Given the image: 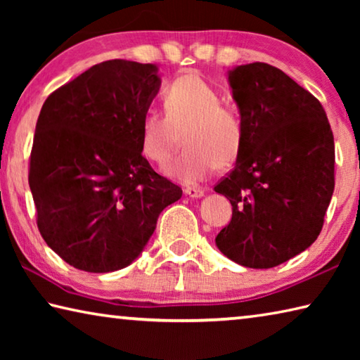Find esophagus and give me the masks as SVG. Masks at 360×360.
<instances>
[{
  "instance_id": "esophagus-1",
  "label": "esophagus",
  "mask_w": 360,
  "mask_h": 360,
  "mask_svg": "<svg viewBox=\"0 0 360 360\" xmlns=\"http://www.w3.org/2000/svg\"><path fill=\"white\" fill-rule=\"evenodd\" d=\"M184 193L191 198H200V197H203V195H205L202 188H197V187H187V188H184Z\"/></svg>"
}]
</instances>
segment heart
Masks as SVG:
<instances>
[{"mask_svg":"<svg viewBox=\"0 0 360 360\" xmlns=\"http://www.w3.org/2000/svg\"><path fill=\"white\" fill-rule=\"evenodd\" d=\"M165 114L149 111L139 124V146L149 162L163 167L184 133L186 149L168 163L165 173L182 184H198L217 165L235 163L245 143V119L224 95L195 71L181 75L163 92Z\"/></svg>","mask_w":360,"mask_h":360,"instance_id":"heart-1","label":"heart"}]
</instances>
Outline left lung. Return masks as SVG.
<instances>
[{
  "instance_id": "8db88e82",
  "label": "left lung",
  "mask_w": 360,
  "mask_h": 360,
  "mask_svg": "<svg viewBox=\"0 0 360 360\" xmlns=\"http://www.w3.org/2000/svg\"><path fill=\"white\" fill-rule=\"evenodd\" d=\"M245 119L236 165L214 186L231 203L216 245L243 266L273 268L318 238L335 187V144L319 100L275 66L229 72Z\"/></svg>"
}]
</instances>
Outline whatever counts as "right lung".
Listing matches in <instances>:
<instances>
[{
  "label": "right lung",
  "instance_id": "right-lung-1",
  "mask_svg": "<svg viewBox=\"0 0 360 360\" xmlns=\"http://www.w3.org/2000/svg\"><path fill=\"white\" fill-rule=\"evenodd\" d=\"M160 87L157 66L108 60L47 96L28 184L47 246L89 273L130 265L158 214L182 195L141 154L139 124Z\"/></svg>",
  "mask_w": 360,
  "mask_h": 360
}]
</instances>
